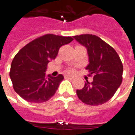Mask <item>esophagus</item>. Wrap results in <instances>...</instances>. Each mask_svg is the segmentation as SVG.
Instances as JSON below:
<instances>
[{
    "mask_svg": "<svg viewBox=\"0 0 135 135\" xmlns=\"http://www.w3.org/2000/svg\"><path fill=\"white\" fill-rule=\"evenodd\" d=\"M65 77L66 78H68V79H71L74 78V77H73V76H72V75H66Z\"/></svg>",
    "mask_w": 135,
    "mask_h": 135,
    "instance_id": "obj_1",
    "label": "esophagus"
}]
</instances>
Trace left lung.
Masks as SVG:
<instances>
[{
    "instance_id": "left-lung-1",
    "label": "left lung",
    "mask_w": 135,
    "mask_h": 135,
    "mask_svg": "<svg viewBox=\"0 0 135 135\" xmlns=\"http://www.w3.org/2000/svg\"><path fill=\"white\" fill-rule=\"evenodd\" d=\"M73 37L87 49L89 64L86 70L93 75L92 82L86 80L84 87L77 90V95L86 104H103L114 95L122 82L121 60L114 48L95 35L81 34Z\"/></svg>"
}]
</instances>
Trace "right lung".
I'll return each instance as SVG.
<instances>
[{"label":"right lung","instance_id":"obj_1","mask_svg":"<svg viewBox=\"0 0 135 135\" xmlns=\"http://www.w3.org/2000/svg\"><path fill=\"white\" fill-rule=\"evenodd\" d=\"M73 40L70 37L46 34L20 50L11 64L9 76L14 90L20 97L39 104L55 94L64 76H46L47 65L55 59L59 48Z\"/></svg>","mask_w":135,"mask_h":135}]
</instances>
